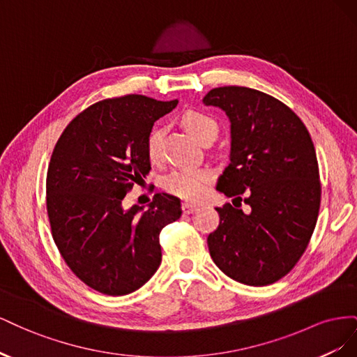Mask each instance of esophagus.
Listing matches in <instances>:
<instances>
[{"instance_id":"34e87169","label":"esophagus","mask_w":357,"mask_h":357,"mask_svg":"<svg viewBox=\"0 0 357 357\" xmlns=\"http://www.w3.org/2000/svg\"><path fill=\"white\" fill-rule=\"evenodd\" d=\"M197 205H192V204H188V202H185L181 205V210H183V213L185 214H190V213H193V211H197Z\"/></svg>"}]
</instances>
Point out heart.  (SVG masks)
Listing matches in <instances>:
<instances>
[{
	"label": "heart",
	"instance_id": "heart-1",
	"mask_svg": "<svg viewBox=\"0 0 357 357\" xmlns=\"http://www.w3.org/2000/svg\"><path fill=\"white\" fill-rule=\"evenodd\" d=\"M183 125L201 143L211 132H218L219 126L213 117L189 112L183 117ZM147 155L150 160H159L162 155V129L155 128L147 138ZM214 178L210 168H183L169 174L165 180V188L172 195L186 201H199L205 197L208 186Z\"/></svg>",
	"mask_w": 357,
	"mask_h": 357
}]
</instances>
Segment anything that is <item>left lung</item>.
Returning <instances> with one entry per match:
<instances>
[{
    "label": "left lung",
    "instance_id": "left-lung-1",
    "mask_svg": "<svg viewBox=\"0 0 357 357\" xmlns=\"http://www.w3.org/2000/svg\"><path fill=\"white\" fill-rule=\"evenodd\" d=\"M231 122L229 165L219 192L241 204L218 207L220 223L207 238L214 264L235 282L266 286L296 265L316 228L320 208L314 144L301 119L282 101L243 86L204 96Z\"/></svg>",
    "mask_w": 357,
    "mask_h": 357
}]
</instances>
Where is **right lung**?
I'll list each match as a JSON object with an SVG mask.
<instances>
[{"instance_id": "obj_1", "label": "right lung", "mask_w": 357, "mask_h": 357, "mask_svg": "<svg viewBox=\"0 0 357 357\" xmlns=\"http://www.w3.org/2000/svg\"><path fill=\"white\" fill-rule=\"evenodd\" d=\"M178 104L144 95L104 100L75 116L53 149L46 181L52 235L83 283L105 295L132 294L160 265L159 234L181 215L180 199L156 193L147 210L123 208L150 171L147 138Z\"/></svg>"}]
</instances>
